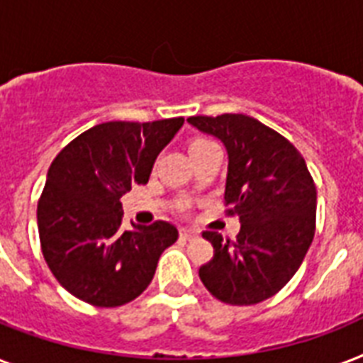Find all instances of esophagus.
I'll use <instances>...</instances> for the list:
<instances>
[{"label": "esophagus", "mask_w": 363, "mask_h": 363, "mask_svg": "<svg viewBox=\"0 0 363 363\" xmlns=\"http://www.w3.org/2000/svg\"><path fill=\"white\" fill-rule=\"evenodd\" d=\"M199 232L198 230H190V228H181V238L182 239H194L198 238Z\"/></svg>", "instance_id": "esophagus-1"}]
</instances>
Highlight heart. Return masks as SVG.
<instances>
[{
  "label": "heart",
  "instance_id": "b5f03b06",
  "mask_svg": "<svg viewBox=\"0 0 363 363\" xmlns=\"http://www.w3.org/2000/svg\"><path fill=\"white\" fill-rule=\"evenodd\" d=\"M196 143H205V139H198V141H194L192 145H196Z\"/></svg>",
  "mask_w": 363,
  "mask_h": 363
}]
</instances>
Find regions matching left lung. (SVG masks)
Listing matches in <instances>:
<instances>
[{
    "label": "left lung",
    "mask_w": 363,
    "mask_h": 363,
    "mask_svg": "<svg viewBox=\"0 0 363 363\" xmlns=\"http://www.w3.org/2000/svg\"><path fill=\"white\" fill-rule=\"evenodd\" d=\"M228 150L226 215L241 222L235 241L203 232L215 254L199 279L228 305H254L294 277L315 238L316 186L286 137L247 115L190 116Z\"/></svg>",
    "instance_id": "left-lung-1"
}]
</instances>
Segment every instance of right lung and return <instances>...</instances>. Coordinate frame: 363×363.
I'll return each instance as SVG.
<instances>
[{"instance_id": "right-lung-1", "label": "right lung", "mask_w": 363, "mask_h": 363, "mask_svg": "<svg viewBox=\"0 0 363 363\" xmlns=\"http://www.w3.org/2000/svg\"><path fill=\"white\" fill-rule=\"evenodd\" d=\"M184 118L105 122L60 150L37 203L45 262L56 281L96 307H121L150 284L177 228L158 220L122 230L121 198L147 184L162 148Z\"/></svg>"}]
</instances>
